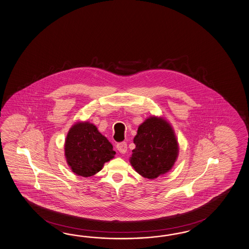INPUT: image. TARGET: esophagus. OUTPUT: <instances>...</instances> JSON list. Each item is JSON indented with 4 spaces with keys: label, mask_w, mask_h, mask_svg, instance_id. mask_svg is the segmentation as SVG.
Segmentation results:
<instances>
[{
    "label": "esophagus",
    "mask_w": 249,
    "mask_h": 249,
    "mask_svg": "<svg viewBox=\"0 0 249 249\" xmlns=\"http://www.w3.org/2000/svg\"><path fill=\"white\" fill-rule=\"evenodd\" d=\"M117 149L121 152V154H125L127 152L128 149V146L126 142H121L117 144Z\"/></svg>",
    "instance_id": "1"
}]
</instances>
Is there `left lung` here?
<instances>
[{
  "instance_id": "obj_1",
  "label": "left lung",
  "mask_w": 249,
  "mask_h": 249,
  "mask_svg": "<svg viewBox=\"0 0 249 249\" xmlns=\"http://www.w3.org/2000/svg\"><path fill=\"white\" fill-rule=\"evenodd\" d=\"M136 148L129 162L143 178L155 179L169 172L178 160L179 147L171 124L163 117L150 116L133 139Z\"/></svg>"
}]
</instances>
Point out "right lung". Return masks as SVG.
<instances>
[{
    "label": "right lung",
    "mask_w": 249,
    "mask_h": 249,
    "mask_svg": "<svg viewBox=\"0 0 249 249\" xmlns=\"http://www.w3.org/2000/svg\"><path fill=\"white\" fill-rule=\"evenodd\" d=\"M115 154L112 144L94 124L79 121L70 128L64 143V155L76 175L83 178L95 175Z\"/></svg>",
    "instance_id": "obj_1"
}]
</instances>
